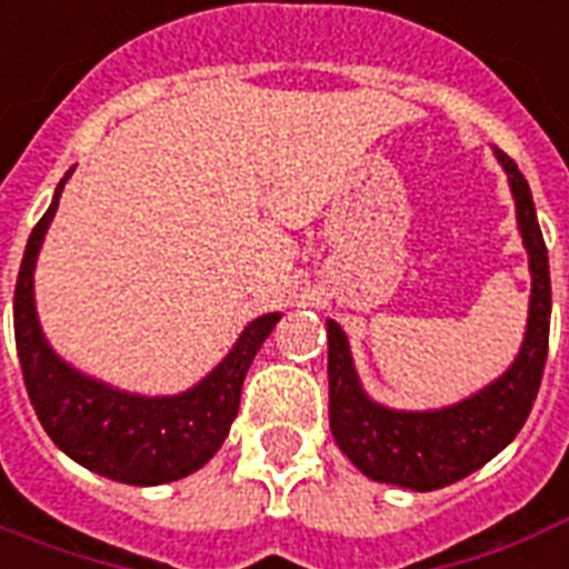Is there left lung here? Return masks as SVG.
Instances as JSON below:
<instances>
[{"mask_svg": "<svg viewBox=\"0 0 569 569\" xmlns=\"http://www.w3.org/2000/svg\"><path fill=\"white\" fill-rule=\"evenodd\" d=\"M517 199V222L529 249V329L517 361L490 388L443 411H390L358 385L347 335L329 320V426L340 452L372 481L438 490L465 479L517 438L538 397L549 349V258L529 181L515 158L497 152Z\"/></svg>", "mask_w": 569, "mask_h": 569, "instance_id": "obj_1", "label": "left lung"}]
</instances>
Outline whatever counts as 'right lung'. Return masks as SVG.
I'll list each match as a JSON object with an SVG mask.
<instances>
[{"label":"right lung","mask_w":569,"mask_h":569,"mask_svg":"<svg viewBox=\"0 0 569 569\" xmlns=\"http://www.w3.org/2000/svg\"><path fill=\"white\" fill-rule=\"evenodd\" d=\"M70 172L31 231L13 290V338L31 406L54 447L104 479L140 488L184 479L222 447L238 417L249 363L279 322V313L249 322L220 367L181 397H134L67 367L40 331L31 276Z\"/></svg>","instance_id":"right-lung-1"}]
</instances>
